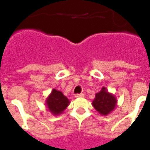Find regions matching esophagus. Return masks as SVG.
Segmentation results:
<instances>
[{
  "instance_id": "1",
  "label": "esophagus",
  "mask_w": 150,
  "mask_h": 150,
  "mask_svg": "<svg viewBox=\"0 0 150 150\" xmlns=\"http://www.w3.org/2000/svg\"><path fill=\"white\" fill-rule=\"evenodd\" d=\"M75 98H83L84 97V95L83 94H76L75 96Z\"/></svg>"
}]
</instances>
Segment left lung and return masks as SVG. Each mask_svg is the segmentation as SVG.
<instances>
[{"instance_id":"obj_1","label":"left lung","mask_w":150,"mask_h":150,"mask_svg":"<svg viewBox=\"0 0 150 150\" xmlns=\"http://www.w3.org/2000/svg\"><path fill=\"white\" fill-rule=\"evenodd\" d=\"M117 100L115 96L108 92L107 88L103 87L100 92L96 94L92 101V106L102 116H108L116 107Z\"/></svg>"}]
</instances>
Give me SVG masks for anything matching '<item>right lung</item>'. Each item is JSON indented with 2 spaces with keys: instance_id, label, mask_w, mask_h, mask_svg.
Segmentation results:
<instances>
[{
  "instance_id": "right-lung-1",
  "label": "right lung",
  "mask_w": 150,
  "mask_h": 150,
  "mask_svg": "<svg viewBox=\"0 0 150 150\" xmlns=\"http://www.w3.org/2000/svg\"><path fill=\"white\" fill-rule=\"evenodd\" d=\"M46 107L54 116H59L63 112L70 104V101L62 91L53 89L46 100Z\"/></svg>"
}]
</instances>
